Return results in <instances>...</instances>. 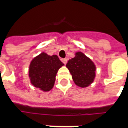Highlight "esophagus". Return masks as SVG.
<instances>
[{
  "instance_id": "1",
  "label": "esophagus",
  "mask_w": 128,
  "mask_h": 128,
  "mask_svg": "<svg viewBox=\"0 0 128 128\" xmlns=\"http://www.w3.org/2000/svg\"><path fill=\"white\" fill-rule=\"evenodd\" d=\"M61 60L64 64H66L67 61H68V60H67V58H62V59H61Z\"/></svg>"
}]
</instances>
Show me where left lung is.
Here are the masks:
<instances>
[{
	"instance_id": "obj_1",
	"label": "left lung",
	"mask_w": 128,
	"mask_h": 128,
	"mask_svg": "<svg viewBox=\"0 0 128 128\" xmlns=\"http://www.w3.org/2000/svg\"><path fill=\"white\" fill-rule=\"evenodd\" d=\"M66 67L72 75L74 82L79 87H88L94 80L96 66L81 52H77L76 56L68 61Z\"/></svg>"
}]
</instances>
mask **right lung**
Returning a JSON list of instances; mask_svg holds the SVG:
<instances>
[{"mask_svg":"<svg viewBox=\"0 0 128 128\" xmlns=\"http://www.w3.org/2000/svg\"><path fill=\"white\" fill-rule=\"evenodd\" d=\"M64 64L56 55L48 56L45 52L32 59L29 67L30 82L41 90L49 91L54 86L58 70Z\"/></svg>","mask_w":128,"mask_h":128,"instance_id":"add662e5","label":"right lung"}]
</instances>
